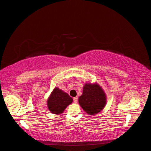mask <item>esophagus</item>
<instances>
[{"label":"esophagus","instance_id":"esophagus-1","mask_svg":"<svg viewBox=\"0 0 151 151\" xmlns=\"http://www.w3.org/2000/svg\"><path fill=\"white\" fill-rule=\"evenodd\" d=\"M73 100H74V103H77V100H78V97H77V96L74 97V98H73Z\"/></svg>","mask_w":151,"mask_h":151}]
</instances>
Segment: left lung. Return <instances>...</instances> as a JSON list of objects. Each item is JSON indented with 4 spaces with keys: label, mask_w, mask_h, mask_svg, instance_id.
<instances>
[{
    "label": "left lung",
    "mask_w": 151,
    "mask_h": 151,
    "mask_svg": "<svg viewBox=\"0 0 151 151\" xmlns=\"http://www.w3.org/2000/svg\"><path fill=\"white\" fill-rule=\"evenodd\" d=\"M106 95L97 84H86L83 94L79 98L81 106L84 111L91 115L101 111L106 104Z\"/></svg>",
    "instance_id": "obj_1"
}]
</instances>
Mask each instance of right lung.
Returning a JSON list of instances; mask_svg holds the SVG:
<instances>
[{"label":"right lung","instance_id":"add662e5","mask_svg":"<svg viewBox=\"0 0 151 151\" xmlns=\"http://www.w3.org/2000/svg\"><path fill=\"white\" fill-rule=\"evenodd\" d=\"M72 101V98L67 93L55 88L48 99L47 105L49 110L52 113L60 114Z\"/></svg>","mask_w":151,"mask_h":151}]
</instances>
